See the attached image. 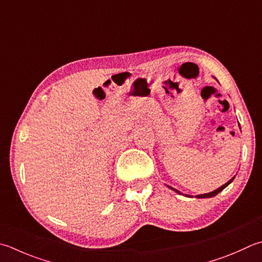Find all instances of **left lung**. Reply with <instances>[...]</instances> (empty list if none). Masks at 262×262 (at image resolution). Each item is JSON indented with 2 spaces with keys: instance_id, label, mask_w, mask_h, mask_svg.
Returning a JSON list of instances; mask_svg holds the SVG:
<instances>
[{
  "instance_id": "8db88e82",
  "label": "left lung",
  "mask_w": 262,
  "mask_h": 262,
  "mask_svg": "<svg viewBox=\"0 0 262 262\" xmlns=\"http://www.w3.org/2000/svg\"><path fill=\"white\" fill-rule=\"evenodd\" d=\"M235 178V177H234ZM234 178H231V179L227 182V184H225L224 186H221V187H219L218 189H215V190H213V191H211V192H208V194H202V195H196V197L197 199H208V197H213V196H215V195H218L219 192L221 191V190H224L227 186H228L231 181L234 180ZM170 187V186H169ZM171 189H173L176 192H178V194H181V192L179 191V190H177V189H174V188H172V187H170ZM186 196H188V195H186ZM189 197V196H188Z\"/></svg>"
}]
</instances>
